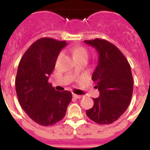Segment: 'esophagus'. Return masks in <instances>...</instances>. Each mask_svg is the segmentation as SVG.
I'll return each mask as SVG.
<instances>
[{
    "mask_svg": "<svg viewBox=\"0 0 150 150\" xmlns=\"http://www.w3.org/2000/svg\"><path fill=\"white\" fill-rule=\"evenodd\" d=\"M73 97L75 98H76V99H81V98L83 97V96L82 95H77V94H73Z\"/></svg>",
    "mask_w": 150,
    "mask_h": 150,
    "instance_id": "obj_1",
    "label": "esophagus"
}]
</instances>
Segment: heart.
<instances>
[{
	"instance_id": "b5f03b06",
	"label": "heart",
	"mask_w": 150,
	"mask_h": 150,
	"mask_svg": "<svg viewBox=\"0 0 150 150\" xmlns=\"http://www.w3.org/2000/svg\"><path fill=\"white\" fill-rule=\"evenodd\" d=\"M73 53L75 58L79 57L88 58L89 53L87 50L82 46H77L73 49Z\"/></svg>"
}]
</instances>
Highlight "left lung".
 <instances>
[{"label": "left lung", "mask_w": 150, "mask_h": 150, "mask_svg": "<svg viewBox=\"0 0 150 150\" xmlns=\"http://www.w3.org/2000/svg\"><path fill=\"white\" fill-rule=\"evenodd\" d=\"M99 53L98 65L92 76L100 92L87 116L98 124L113 123L126 111L131 101L133 78L130 65L116 46L102 39L85 40Z\"/></svg>", "instance_id": "8db88e82"}]
</instances>
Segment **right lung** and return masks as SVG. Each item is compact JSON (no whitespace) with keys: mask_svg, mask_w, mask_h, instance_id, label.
<instances>
[{"mask_svg":"<svg viewBox=\"0 0 150 150\" xmlns=\"http://www.w3.org/2000/svg\"><path fill=\"white\" fill-rule=\"evenodd\" d=\"M65 41L49 37L38 39L24 53L19 63L15 88L20 106L41 125H52L64 118L72 93L56 91L49 82Z\"/></svg>","mask_w":150,"mask_h":150,"instance_id":"add662e5","label":"right lung"}]
</instances>
